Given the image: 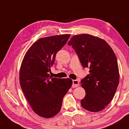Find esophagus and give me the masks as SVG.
Returning <instances> with one entry per match:
<instances>
[{
  "mask_svg": "<svg viewBox=\"0 0 129 129\" xmlns=\"http://www.w3.org/2000/svg\"><path fill=\"white\" fill-rule=\"evenodd\" d=\"M79 80H73V84H72V87H73V88L79 86Z\"/></svg>",
  "mask_w": 129,
  "mask_h": 129,
  "instance_id": "34e87169",
  "label": "esophagus"
}]
</instances>
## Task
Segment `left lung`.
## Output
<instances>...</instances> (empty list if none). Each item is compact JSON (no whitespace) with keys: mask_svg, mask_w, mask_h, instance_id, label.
I'll use <instances>...</instances> for the list:
<instances>
[{"mask_svg":"<svg viewBox=\"0 0 129 129\" xmlns=\"http://www.w3.org/2000/svg\"><path fill=\"white\" fill-rule=\"evenodd\" d=\"M76 52L89 74L81 80L86 96L81 105L91 112L103 110L113 98L119 83L117 58L110 45L98 37L89 34L73 36L68 42Z\"/></svg>","mask_w":129,"mask_h":129,"instance_id":"left-lung-1","label":"left lung"}]
</instances>
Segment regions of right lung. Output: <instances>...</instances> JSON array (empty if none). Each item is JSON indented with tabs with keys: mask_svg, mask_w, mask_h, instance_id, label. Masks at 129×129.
<instances>
[{
	"mask_svg": "<svg viewBox=\"0 0 129 129\" xmlns=\"http://www.w3.org/2000/svg\"><path fill=\"white\" fill-rule=\"evenodd\" d=\"M70 35L40 38L26 52L21 64L19 81L27 102L35 113L50 118L60 112L63 99L72 85L70 79L50 77L56 54Z\"/></svg>",
	"mask_w": 129,
	"mask_h": 129,
	"instance_id": "1",
	"label": "right lung"
}]
</instances>
